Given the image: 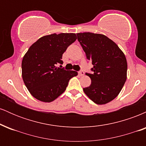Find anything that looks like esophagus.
I'll use <instances>...</instances> for the list:
<instances>
[{
    "instance_id": "obj_1",
    "label": "esophagus",
    "mask_w": 146,
    "mask_h": 146,
    "mask_svg": "<svg viewBox=\"0 0 146 146\" xmlns=\"http://www.w3.org/2000/svg\"><path fill=\"white\" fill-rule=\"evenodd\" d=\"M79 75H80V76H83L84 75V72L83 71H79Z\"/></svg>"
}]
</instances>
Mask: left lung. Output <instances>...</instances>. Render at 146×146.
I'll return each mask as SVG.
<instances>
[{
	"instance_id": "1",
	"label": "left lung",
	"mask_w": 146,
	"mask_h": 146,
	"mask_svg": "<svg viewBox=\"0 0 146 146\" xmlns=\"http://www.w3.org/2000/svg\"><path fill=\"white\" fill-rule=\"evenodd\" d=\"M78 40L92 62L93 73H86L91 84L84 92L97 104H105L120 93L127 78L125 55L113 40L104 35L90 32L77 33Z\"/></svg>"
}]
</instances>
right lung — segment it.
I'll return each instance as SVG.
<instances>
[{
    "instance_id": "1",
    "label": "right lung",
    "mask_w": 146,
    "mask_h": 146,
    "mask_svg": "<svg viewBox=\"0 0 146 146\" xmlns=\"http://www.w3.org/2000/svg\"><path fill=\"white\" fill-rule=\"evenodd\" d=\"M75 33L44 36L30 46L22 61V76L33 97L51 102L62 94L70 79L78 72L58 67L62 64V54L76 40Z\"/></svg>"
}]
</instances>
